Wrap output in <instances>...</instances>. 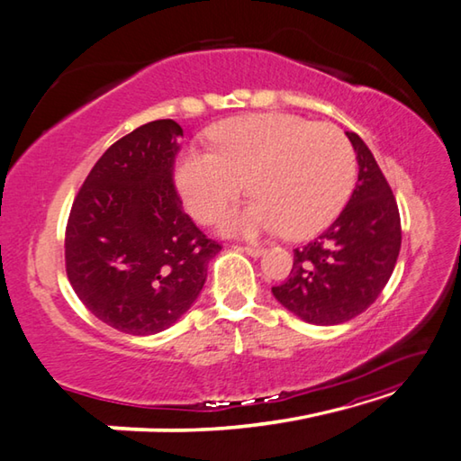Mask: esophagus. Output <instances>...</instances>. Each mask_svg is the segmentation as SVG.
Returning <instances> with one entry per match:
<instances>
[{"label": "esophagus", "instance_id": "1", "mask_svg": "<svg viewBox=\"0 0 461 461\" xmlns=\"http://www.w3.org/2000/svg\"><path fill=\"white\" fill-rule=\"evenodd\" d=\"M240 249L246 251V254L251 256V258H259V256L266 254V249L261 248V246H243V248H240Z\"/></svg>", "mask_w": 461, "mask_h": 461}]
</instances>
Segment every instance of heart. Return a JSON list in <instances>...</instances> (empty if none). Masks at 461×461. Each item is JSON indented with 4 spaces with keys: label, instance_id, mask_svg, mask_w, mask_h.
Here are the masks:
<instances>
[{
    "label": "heart",
    "instance_id": "b5f03b06",
    "mask_svg": "<svg viewBox=\"0 0 461 461\" xmlns=\"http://www.w3.org/2000/svg\"><path fill=\"white\" fill-rule=\"evenodd\" d=\"M210 143L212 149L179 156L176 184L194 218L210 221L248 179L254 197L220 220L230 236L277 230L310 236L336 218L354 187V149L331 123L290 113L240 115L213 128Z\"/></svg>",
    "mask_w": 461,
    "mask_h": 461
}]
</instances>
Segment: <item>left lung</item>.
<instances>
[{
    "label": "left lung",
    "instance_id": "8db88e82",
    "mask_svg": "<svg viewBox=\"0 0 461 461\" xmlns=\"http://www.w3.org/2000/svg\"><path fill=\"white\" fill-rule=\"evenodd\" d=\"M346 135L359 167L354 194L326 231L294 249L290 277L272 287L285 310L315 326H338L366 312L392 277L402 248L392 187L364 140Z\"/></svg>",
    "mask_w": 461,
    "mask_h": 461
}]
</instances>
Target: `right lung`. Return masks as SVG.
I'll return each instance as SVG.
<instances>
[{"label": "right lung", "instance_id": "right-lung-1", "mask_svg": "<svg viewBox=\"0 0 461 461\" xmlns=\"http://www.w3.org/2000/svg\"><path fill=\"white\" fill-rule=\"evenodd\" d=\"M174 120L123 135L89 171L66 230L69 284L97 320L130 336L167 330L202 294L220 254L182 210Z\"/></svg>", "mask_w": 461, "mask_h": 461}]
</instances>
